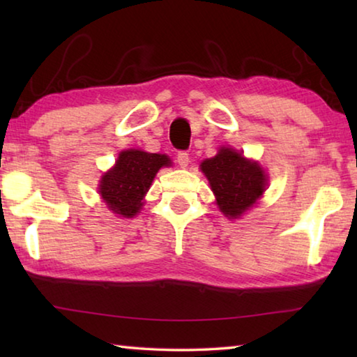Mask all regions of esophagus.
Returning a JSON list of instances; mask_svg holds the SVG:
<instances>
[{"instance_id":"1","label":"esophagus","mask_w":357,"mask_h":357,"mask_svg":"<svg viewBox=\"0 0 357 357\" xmlns=\"http://www.w3.org/2000/svg\"><path fill=\"white\" fill-rule=\"evenodd\" d=\"M176 159H178V165L181 168H185L187 165H189V162H190V157H189V154L185 153V151H179Z\"/></svg>"}]
</instances>
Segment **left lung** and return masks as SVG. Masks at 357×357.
<instances>
[{"instance_id": "left-lung-1", "label": "left lung", "mask_w": 357, "mask_h": 357, "mask_svg": "<svg viewBox=\"0 0 357 357\" xmlns=\"http://www.w3.org/2000/svg\"><path fill=\"white\" fill-rule=\"evenodd\" d=\"M217 204L229 219H238L257 203L266 189V174L257 162L247 160L231 148H222L213 159L202 162Z\"/></svg>"}]
</instances>
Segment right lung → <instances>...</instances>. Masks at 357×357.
Returning a JSON list of instances; mask_svg holds the SVG:
<instances>
[{"label":"right lung","instance_id":"1","mask_svg":"<svg viewBox=\"0 0 357 357\" xmlns=\"http://www.w3.org/2000/svg\"><path fill=\"white\" fill-rule=\"evenodd\" d=\"M172 162L165 154H151L138 149H128L119 154L116 165L102 176L99 193L114 214L134 217L143 206L155 173Z\"/></svg>","mask_w":357,"mask_h":357}]
</instances>
